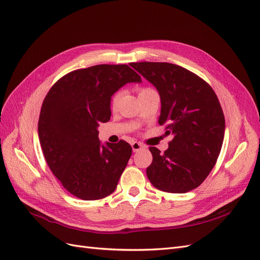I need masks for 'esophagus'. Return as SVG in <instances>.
<instances>
[{
    "label": "esophagus",
    "instance_id": "obj_1",
    "mask_svg": "<svg viewBox=\"0 0 260 260\" xmlns=\"http://www.w3.org/2000/svg\"><path fill=\"white\" fill-rule=\"evenodd\" d=\"M131 146H132V149H133V152H139V151H141V149H143L145 146L142 144V143H140V142H132L131 143Z\"/></svg>",
    "mask_w": 260,
    "mask_h": 260
}]
</instances>
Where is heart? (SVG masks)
I'll list each match as a JSON object with an SVG mask.
<instances>
[{
  "label": "heart",
  "instance_id": "heart-1",
  "mask_svg": "<svg viewBox=\"0 0 260 260\" xmlns=\"http://www.w3.org/2000/svg\"><path fill=\"white\" fill-rule=\"evenodd\" d=\"M151 90H153V89L145 88V86H143V88H140L139 89V95H141V94H143V93H145L147 91H151ZM120 98H121V92L120 91H117V92H115L113 94L112 99H111V107H112V109H116L117 108V105H118V103H119Z\"/></svg>",
  "mask_w": 260,
  "mask_h": 260
}]
</instances>
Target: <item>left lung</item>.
Segmentation results:
<instances>
[{
  "instance_id": "left-lung-1",
  "label": "left lung",
  "mask_w": 260,
  "mask_h": 260,
  "mask_svg": "<svg viewBox=\"0 0 260 260\" xmlns=\"http://www.w3.org/2000/svg\"><path fill=\"white\" fill-rule=\"evenodd\" d=\"M130 66L159 92L158 123L174 137L164 153L149 147L153 161L146 169L148 180L164 192L194 190L214 168L223 142L224 116L216 93L201 77L170 62Z\"/></svg>"
}]
</instances>
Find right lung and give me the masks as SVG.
I'll return each instance as SVG.
<instances>
[{
  "mask_svg": "<svg viewBox=\"0 0 260 260\" xmlns=\"http://www.w3.org/2000/svg\"><path fill=\"white\" fill-rule=\"evenodd\" d=\"M128 65H96L62 76L46 94L38 133L45 160L66 190L83 201L111 195L132 154L129 143L101 145L98 127L111 119V99L141 82Z\"/></svg>",
  "mask_w": 260,
  "mask_h": 260,
  "instance_id": "add662e5",
  "label": "right lung"
}]
</instances>
